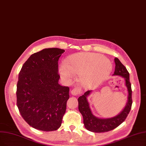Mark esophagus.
I'll use <instances>...</instances> for the list:
<instances>
[{
    "label": "esophagus",
    "instance_id": "esophagus-1",
    "mask_svg": "<svg viewBox=\"0 0 146 146\" xmlns=\"http://www.w3.org/2000/svg\"><path fill=\"white\" fill-rule=\"evenodd\" d=\"M71 94L72 95L76 96V95H78L81 94V93H82V91H81V89L79 87H75L71 90Z\"/></svg>",
    "mask_w": 146,
    "mask_h": 146
}]
</instances>
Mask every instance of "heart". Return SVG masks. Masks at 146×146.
<instances>
[{"label": "heart", "mask_w": 146, "mask_h": 146, "mask_svg": "<svg viewBox=\"0 0 146 146\" xmlns=\"http://www.w3.org/2000/svg\"><path fill=\"white\" fill-rule=\"evenodd\" d=\"M112 69L111 62L102 55L92 53H80L68 57L65 64L60 68L62 76L71 78L73 74L80 75L82 82L89 83L87 73L91 70L94 71L93 81L99 82L106 79Z\"/></svg>", "instance_id": "obj_1"}]
</instances>
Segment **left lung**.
I'll use <instances>...</instances> for the list:
<instances>
[{"instance_id":"obj_1","label":"left lung","mask_w":146,"mask_h":146,"mask_svg":"<svg viewBox=\"0 0 146 146\" xmlns=\"http://www.w3.org/2000/svg\"><path fill=\"white\" fill-rule=\"evenodd\" d=\"M115 63L114 75H120L125 79V84L128 92V100L125 108L117 115L109 119H100L93 115L89 107V104L87 100V97L91 90L86 92L84 95L78 98V110L83 117V123L86 129L93 132H105L111 131L121 124L126 119L131 109L132 89L129 80V74L125 66L122 64L118 58L114 59Z\"/></svg>"}]
</instances>
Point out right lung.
Instances as JSON below:
<instances>
[{"label":"right lung","mask_w":146,"mask_h":146,"mask_svg":"<svg viewBox=\"0 0 146 146\" xmlns=\"http://www.w3.org/2000/svg\"><path fill=\"white\" fill-rule=\"evenodd\" d=\"M65 50L45 48L23 64L17 84V106L31 126L42 131L59 129L66 111L69 87L58 82V61Z\"/></svg>","instance_id":"right-lung-1"}]
</instances>
